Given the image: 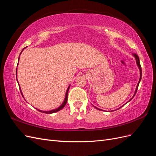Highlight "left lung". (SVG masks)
I'll return each instance as SVG.
<instances>
[{"label": "left lung", "mask_w": 156, "mask_h": 156, "mask_svg": "<svg viewBox=\"0 0 156 156\" xmlns=\"http://www.w3.org/2000/svg\"><path fill=\"white\" fill-rule=\"evenodd\" d=\"M133 55L135 56V60H136V64H137V66H138V68H139V71H140V78H139V82H138V83H137V85H136V89H135V93H134V95H133V96L131 98V99H130V100L127 101V103H128L129 101H130L133 98V97L135 96V95L136 94V91H137V89H138V87H139V83H140V80H141V77H142V69H141V67H140V61H139V56L136 55V54H133ZM126 104V103H125ZM124 104V105H125ZM124 105H122V106H124ZM122 107H120L119 108H120ZM94 107H95L96 108H97V109H98V110H100V111H103L102 109H100V108H97V107H96L95 106H94ZM118 109H119V108H118Z\"/></svg>", "instance_id": "1"}]
</instances>
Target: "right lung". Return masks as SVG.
<instances>
[{
    "instance_id": "right-lung-1",
    "label": "right lung",
    "mask_w": 156,
    "mask_h": 156,
    "mask_svg": "<svg viewBox=\"0 0 156 156\" xmlns=\"http://www.w3.org/2000/svg\"><path fill=\"white\" fill-rule=\"evenodd\" d=\"M26 48H27V47H26ZM26 48H25L24 49H23L22 51H21V53H20V55L21 54V53L23 52V51ZM19 60H20V57H19ZM18 64H19V61H18ZM18 66V65H17ZM17 69H16V79H17V81L18 82V81H17ZM18 84H19V83H18ZM19 85H20V84H19ZM20 87V91H21V95H22V96L23 97V93H22V91H21V88H20V86H19ZM69 87H70V85H69V87H68V88H67V90H66V95H65V98H64V101H63V103H62V105H61L60 106H59L58 108H55V109H53V110H51V111H41V110H39V109H37V108H36V109H37V111H40V112H44V113H47V114H51V113H54V112H58V111H60L61 109H62V108L64 107V106L66 105V103H67V101H68V91H69ZM23 98H24V97H23Z\"/></svg>"
}]
</instances>
